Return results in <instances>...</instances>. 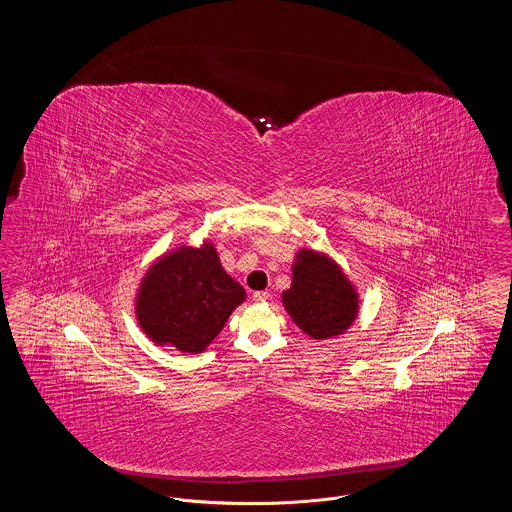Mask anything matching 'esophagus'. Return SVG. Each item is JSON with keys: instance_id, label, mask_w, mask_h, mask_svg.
<instances>
[{"instance_id": "obj_1", "label": "esophagus", "mask_w": 512, "mask_h": 512, "mask_svg": "<svg viewBox=\"0 0 512 512\" xmlns=\"http://www.w3.org/2000/svg\"><path fill=\"white\" fill-rule=\"evenodd\" d=\"M268 297H270V293L268 292L253 293V301H255V303H265V301H268Z\"/></svg>"}]
</instances>
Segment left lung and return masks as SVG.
I'll return each mask as SVG.
<instances>
[{"mask_svg":"<svg viewBox=\"0 0 512 512\" xmlns=\"http://www.w3.org/2000/svg\"><path fill=\"white\" fill-rule=\"evenodd\" d=\"M282 301L293 322L315 340L345 332L359 307L357 292L340 267L311 249L299 251L292 288L282 293Z\"/></svg>","mask_w":512,"mask_h":512,"instance_id":"1","label":"left lung"}]
</instances>
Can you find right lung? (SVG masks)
Instances as JSON below:
<instances>
[{"label":"right lung","instance_id":"1","mask_svg":"<svg viewBox=\"0 0 512 512\" xmlns=\"http://www.w3.org/2000/svg\"><path fill=\"white\" fill-rule=\"evenodd\" d=\"M244 299V288L220 267L213 245H184L147 270L136 315L142 330L159 345L201 353Z\"/></svg>","mask_w":512,"mask_h":512}]
</instances>
